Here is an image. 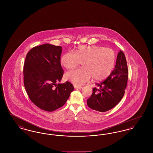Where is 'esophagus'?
<instances>
[{
    "instance_id": "1",
    "label": "esophagus",
    "mask_w": 153,
    "mask_h": 153,
    "mask_svg": "<svg viewBox=\"0 0 153 153\" xmlns=\"http://www.w3.org/2000/svg\"><path fill=\"white\" fill-rule=\"evenodd\" d=\"M74 88H75V89H81V88H82V87H81V86H77V85H74Z\"/></svg>"
}]
</instances>
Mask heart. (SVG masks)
<instances>
[{
	"instance_id": "obj_1",
	"label": "heart",
	"mask_w": 153,
	"mask_h": 153,
	"mask_svg": "<svg viewBox=\"0 0 153 153\" xmlns=\"http://www.w3.org/2000/svg\"><path fill=\"white\" fill-rule=\"evenodd\" d=\"M116 56L113 50L100 46H80L75 51L66 53L61 58V63L66 69L76 68L82 62V69L68 72L66 79L74 85H81L92 77L95 81L108 77L115 63Z\"/></svg>"
}]
</instances>
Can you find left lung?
I'll list each match as a JSON object with an SVG mask.
<instances>
[{"label": "left lung", "instance_id": "left-lung-1", "mask_svg": "<svg viewBox=\"0 0 153 153\" xmlns=\"http://www.w3.org/2000/svg\"><path fill=\"white\" fill-rule=\"evenodd\" d=\"M126 59L122 51L117 56L115 69L109 76L93 88V93L87 100L88 106L99 112L113 108L120 102L125 93L128 80Z\"/></svg>", "mask_w": 153, "mask_h": 153}]
</instances>
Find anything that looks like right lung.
Here are the masks:
<instances>
[{"label": "right lung", "mask_w": 153, "mask_h": 153, "mask_svg": "<svg viewBox=\"0 0 153 153\" xmlns=\"http://www.w3.org/2000/svg\"><path fill=\"white\" fill-rule=\"evenodd\" d=\"M62 50V47L51 44L36 46L27 53L24 62L26 92L31 102L46 111L51 112L63 106L74 90L68 81L57 84L64 73L60 62Z\"/></svg>", "instance_id": "right-lung-1"}]
</instances>
